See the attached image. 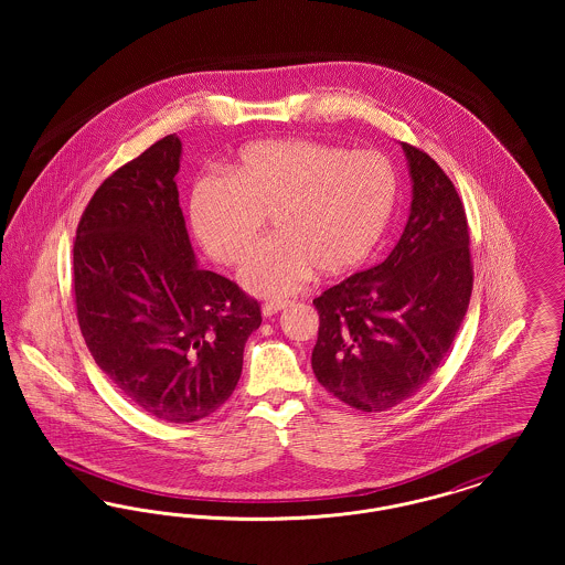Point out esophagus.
<instances>
[{
  "label": "esophagus",
  "instance_id": "esophagus-1",
  "mask_svg": "<svg viewBox=\"0 0 565 565\" xmlns=\"http://www.w3.org/2000/svg\"><path fill=\"white\" fill-rule=\"evenodd\" d=\"M288 302H290V300H286V298H277V300H267V302L263 305V313H265V316H273V313L281 311L284 307H288Z\"/></svg>",
  "mask_w": 565,
  "mask_h": 565
}]
</instances>
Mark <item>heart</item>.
I'll return each instance as SVG.
<instances>
[{
	"mask_svg": "<svg viewBox=\"0 0 565 565\" xmlns=\"http://www.w3.org/2000/svg\"><path fill=\"white\" fill-rule=\"evenodd\" d=\"M396 196V171L381 152H348L305 137L263 139L226 162L224 175L192 182L189 217L201 247L233 267L270 215L275 233L252 252L242 279L256 295L286 296L313 269L339 275L360 265L381 239Z\"/></svg>",
	"mask_w": 565,
	"mask_h": 565,
	"instance_id": "1",
	"label": "heart"
}]
</instances>
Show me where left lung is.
Here are the masks:
<instances>
[{"label": "left lung", "mask_w": 565, "mask_h": 565, "mask_svg": "<svg viewBox=\"0 0 565 565\" xmlns=\"http://www.w3.org/2000/svg\"><path fill=\"white\" fill-rule=\"evenodd\" d=\"M413 178L403 237L376 267L313 300L311 366L334 398L381 413L415 396L440 366L468 311L475 270L463 203L440 164L403 141Z\"/></svg>", "instance_id": "8db88e82"}]
</instances>
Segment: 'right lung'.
<instances>
[{
    "label": "right lung",
    "instance_id": "obj_1",
    "mask_svg": "<svg viewBox=\"0 0 565 565\" xmlns=\"http://www.w3.org/2000/svg\"><path fill=\"white\" fill-rule=\"evenodd\" d=\"M167 135L125 162L84 207L74 242V305L97 366L141 411L192 424L228 401L260 302L190 247Z\"/></svg>",
    "mask_w": 565,
    "mask_h": 565
}]
</instances>
